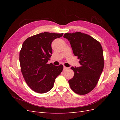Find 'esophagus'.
<instances>
[{
	"instance_id": "34e87169",
	"label": "esophagus",
	"mask_w": 120,
	"mask_h": 120,
	"mask_svg": "<svg viewBox=\"0 0 120 120\" xmlns=\"http://www.w3.org/2000/svg\"><path fill=\"white\" fill-rule=\"evenodd\" d=\"M68 68H67V67H65V66H64V70H67V69H68Z\"/></svg>"
}]
</instances>
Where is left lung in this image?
Instances as JSON below:
<instances>
[{"label": "left lung", "instance_id": "obj_1", "mask_svg": "<svg viewBox=\"0 0 120 120\" xmlns=\"http://www.w3.org/2000/svg\"><path fill=\"white\" fill-rule=\"evenodd\" d=\"M74 55L79 60L81 67H71L73 78L68 81L71 89L81 95L91 92L97 86L104 66L102 47L99 41L81 32L66 33Z\"/></svg>", "mask_w": 120, "mask_h": 120}]
</instances>
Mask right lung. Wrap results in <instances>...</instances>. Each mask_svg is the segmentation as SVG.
<instances>
[{"label": "right lung", "mask_w": 120, "mask_h": 120, "mask_svg": "<svg viewBox=\"0 0 120 120\" xmlns=\"http://www.w3.org/2000/svg\"><path fill=\"white\" fill-rule=\"evenodd\" d=\"M63 34L42 32L28 38L23 43L19 52L21 71L27 85L35 92H49L63 70L62 64H48L52 53V42Z\"/></svg>", "instance_id": "right-lung-1"}]
</instances>
